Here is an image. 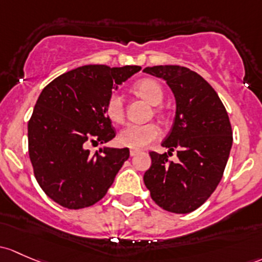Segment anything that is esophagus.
Here are the masks:
<instances>
[{"label": "esophagus", "mask_w": 262, "mask_h": 262, "mask_svg": "<svg viewBox=\"0 0 262 262\" xmlns=\"http://www.w3.org/2000/svg\"><path fill=\"white\" fill-rule=\"evenodd\" d=\"M137 154H139V150H137V149H132V150H130V156H132V157L137 156Z\"/></svg>", "instance_id": "1"}]
</instances>
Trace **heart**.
I'll list each match as a JSON object with an SVG mask.
<instances>
[{
  "instance_id": "1",
  "label": "heart",
  "mask_w": 262,
  "mask_h": 262,
  "mask_svg": "<svg viewBox=\"0 0 262 262\" xmlns=\"http://www.w3.org/2000/svg\"><path fill=\"white\" fill-rule=\"evenodd\" d=\"M134 90L139 96L152 105H158L163 100V89L152 79H144L136 84ZM105 113L113 123H122L124 120V99L120 94H112L106 101ZM159 137V128L153 123L129 124L122 129L118 136L120 145L132 149H143Z\"/></svg>"
}]
</instances>
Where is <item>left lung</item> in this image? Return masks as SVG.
Returning a JSON list of instances; mask_svg holds the SVG:
<instances>
[{"label": "left lung", "instance_id": "obj_1", "mask_svg": "<svg viewBox=\"0 0 262 262\" xmlns=\"http://www.w3.org/2000/svg\"><path fill=\"white\" fill-rule=\"evenodd\" d=\"M143 71L166 80L176 99L172 130L162 143L168 153H149L152 166L143 180L159 207L189 213L208 200L224 174L232 147L228 114L213 88L194 71L178 65ZM174 149L178 162L168 161Z\"/></svg>", "mask_w": 262, "mask_h": 262}]
</instances>
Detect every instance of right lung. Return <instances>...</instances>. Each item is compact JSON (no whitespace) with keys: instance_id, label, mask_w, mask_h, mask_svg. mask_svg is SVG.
Wrapping results in <instances>:
<instances>
[{"instance_id":"add662e5","label":"right lung","mask_w":262,"mask_h":262,"mask_svg":"<svg viewBox=\"0 0 262 262\" xmlns=\"http://www.w3.org/2000/svg\"><path fill=\"white\" fill-rule=\"evenodd\" d=\"M140 66L85 65L52 80L38 96L29 122V154L42 191L69 210L89 207L106 194L128 148L88 149L92 143L115 137L105 113L118 85Z\"/></svg>"}]
</instances>
